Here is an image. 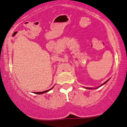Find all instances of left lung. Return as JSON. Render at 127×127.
Masks as SVG:
<instances>
[{
    "mask_svg": "<svg viewBox=\"0 0 127 127\" xmlns=\"http://www.w3.org/2000/svg\"><path fill=\"white\" fill-rule=\"evenodd\" d=\"M108 81V80H107V81H105V83H103V84H102V85H101V86H102V85H104V84H105V83H106L107 82V81ZM101 86H99V87H101ZM87 89H91V88H87Z\"/></svg>",
    "mask_w": 127,
    "mask_h": 127,
    "instance_id": "1",
    "label": "left lung"
}]
</instances>
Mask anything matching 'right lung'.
Masks as SVG:
<instances>
[{
	"label": "right lung",
	"mask_w": 127,
	"mask_h": 127,
	"mask_svg": "<svg viewBox=\"0 0 127 127\" xmlns=\"http://www.w3.org/2000/svg\"><path fill=\"white\" fill-rule=\"evenodd\" d=\"M53 88V87H52V89H49V90H46V91H43V92H34V93H35V94H43V93H47V92H48V91L50 90L51 89H52Z\"/></svg>",
	"instance_id": "right-lung-1"
}]
</instances>
